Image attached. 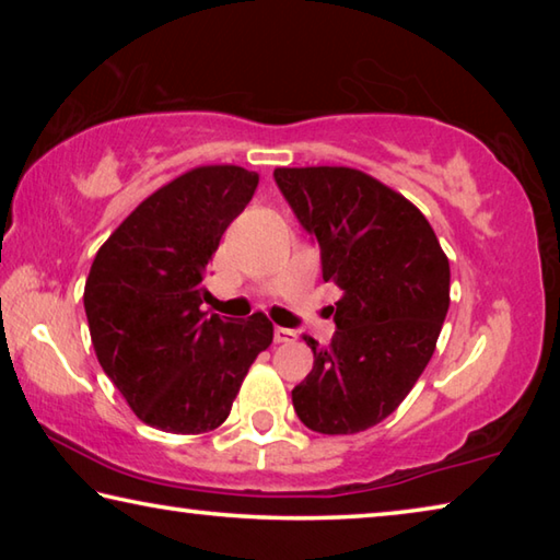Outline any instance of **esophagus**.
<instances>
[{
  "mask_svg": "<svg viewBox=\"0 0 560 560\" xmlns=\"http://www.w3.org/2000/svg\"><path fill=\"white\" fill-rule=\"evenodd\" d=\"M291 340H296V330L281 326L273 328V343H291Z\"/></svg>",
  "mask_w": 560,
  "mask_h": 560,
  "instance_id": "34e87169",
  "label": "esophagus"
}]
</instances>
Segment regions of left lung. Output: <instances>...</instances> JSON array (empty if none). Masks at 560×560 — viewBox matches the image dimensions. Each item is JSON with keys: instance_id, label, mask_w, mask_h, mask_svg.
<instances>
[{"instance_id": "obj_1", "label": "left lung", "mask_w": 560, "mask_h": 560, "mask_svg": "<svg viewBox=\"0 0 560 560\" xmlns=\"http://www.w3.org/2000/svg\"><path fill=\"white\" fill-rule=\"evenodd\" d=\"M273 179L343 291L336 336L291 390L308 430L353 434L395 412L428 368L450 308V261L430 222L395 189L350 167H277Z\"/></svg>"}]
</instances>
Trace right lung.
I'll use <instances>...</instances> for the list:
<instances>
[{
    "label": "right lung",
    "instance_id": "right-lung-1",
    "mask_svg": "<svg viewBox=\"0 0 560 560\" xmlns=\"http://www.w3.org/2000/svg\"><path fill=\"white\" fill-rule=\"evenodd\" d=\"M257 185L236 165L189 170L140 202L91 264L83 306L98 363L150 428H220L271 343L264 314L234 320L200 308L207 264Z\"/></svg>",
    "mask_w": 560,
    "mask_h": 560
}]
</instances>
